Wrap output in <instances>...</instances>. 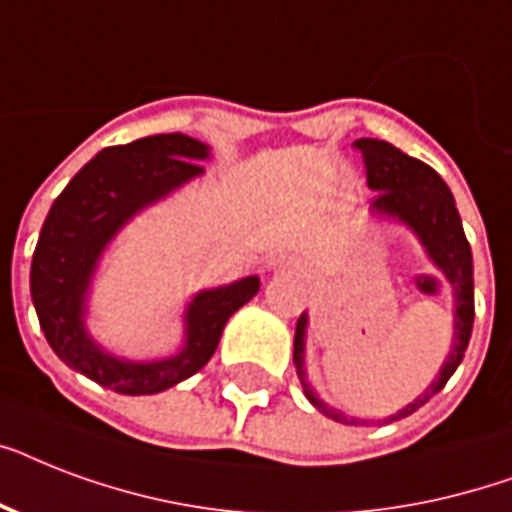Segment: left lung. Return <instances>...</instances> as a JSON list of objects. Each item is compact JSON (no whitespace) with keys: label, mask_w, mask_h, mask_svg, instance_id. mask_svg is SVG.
I'll use <instances>...</instances> for the list:
<instances>
[{"label":"left lung","mask_w":512,"mask_h":512,"mask_svg":"<svg viewBox=\"0 0 512 512\" xmlns=\"http://www.w3.org/2000/svg\"><path fill=\"white\" fill-rule=\"evenodd\" d=\"M366 167V185L377 191L372 207L382 215L398 217L401 223H406L417 236H420L422 247L428 249L430 260L441 268L457 297V313H454V342L446 364L438 374V380L422 393L417 401L404 406L401 412L388 417L390 422L401 420L406 414L417 412L420 406H425L430 398L436 396L438 390L444 388L454 369L460 366L465 358V348L470 342V332H473V316H476V305H473V255H470V244L462 231L460 212L454 207L452 191L446 188L433 167H428L420 159L406 156L404 151H398L396 146H390L385 140L361 138L353 143ZM305 313L297 319L295 327V366L303 382L305 396L321 414H327L335 422H345V425H358V420H348L345 414L329 409L324 401L316 398L308 382H305L303 372V353H305Z\"/></svg>","instance_id":"1"}]
</instances>
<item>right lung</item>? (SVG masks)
<instances>
[{"mask_svg":"<svg viewBox=\"0 0 512 512\" xmlns=\"http://www.w3.org/2000/svg\"><path fill=\"white\" fill-rule=\"evenodd\" d=\"M209 148L172 132L103 148L63 188L44 220L31 260V300L50 348L71 369L124 396L172 388L207 364L225 321L260 289L257 276L207 289L185 313V348L167 361L132 364L108 356L84 332V295L100 252L116 231L156 199L201 175Z\"/></svg>","mask_w":512,"mask_h":512,"instance_id":"add662e5","label":"right lung"}]
</instances>
